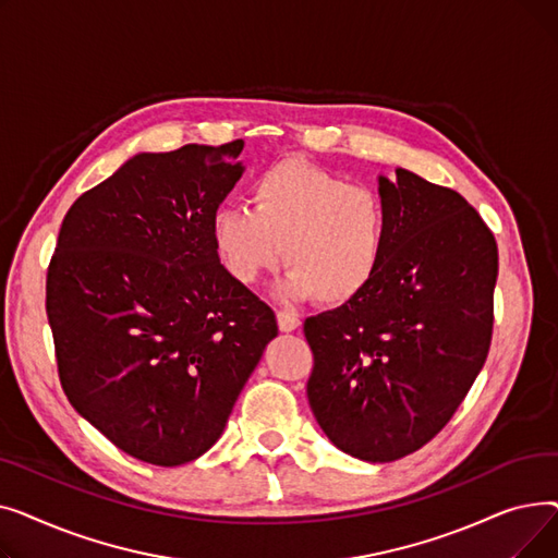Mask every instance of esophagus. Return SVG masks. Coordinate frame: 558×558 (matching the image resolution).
<instances>
[{"label": "esophagus", "instance_id": "obj_1", "mask_svg": "<svg viewBox=\"0 0 558 558\" xmlns=\"http://www.w3.org/2000/svg\"><path fill=\"white\" fill-rule=\"evenodd\" d=\"M301 326V318L291 312H278V328L282 332H294Z\"/></svg>", "mask_w": 558, "mask_h": 558}]
</instances>
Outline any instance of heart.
Instances as JSON below:
<instances>
[{
  "instance_id": "obj_1",
  "label": "heart",
  "mask_w": 558,
  "mask_h": 558,
  "mask_svg": "<svg viewBox=\"0 0 558 558\" xmlns=\"http://www.w3.org/2000/svg\"><path fill=\"white\" fill-rule=\"evenodd\" d=\"M210 238L223 269L244 284L282 262L287 299L343 305L357 299L383 267L389 213L377 190L343 175L284 160L259 173L248 205H221Z\"/></svg>"
}]
</instances>
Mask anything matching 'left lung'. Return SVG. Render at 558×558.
I'll return each mask as SVG.
<instances>
[{"label":"left lung","instance_id":"left-lung-1","mask_svg":"<svg viewBox=\"0 0 558 558\" xmlns=\"http://www.w3.org/2000/svg\"><path fill=\"white\" fill-rule=\"evenodd\" d=\"M389 213L383 267L357 299L310 316L307 400L350 457L387 463L446 427L493 335L497 244L477 210L414 171L379 175Z\"/></svg>","mask_w":558,"mask_h":558}]
</instances>
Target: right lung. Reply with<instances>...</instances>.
I'll list each match as a JSON object with an SVG mask.
<instances>
[{
	"instance_id": "1",
	"label": "right lung",
	"mask_w": 558,
	"mask_h": 558,
	"mask_svg": "<svg viewBox=\"0 0 558 558\" xmlns=\"http://www.w3.org/2000/svg\"><path fill=\"white\" fill-rule=\"evenodd\" d=\"M242 149L137 154L81 194L58 232L47 269L58 377L87 423L146 463L208 452L278 335L210 238Z\"/></svg>"
}]
</instances>
